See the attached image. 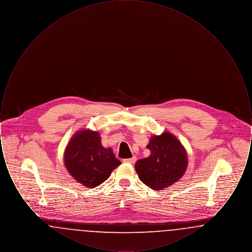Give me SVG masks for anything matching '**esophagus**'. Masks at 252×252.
Masks as SVG:
<instances>
[{
	"mask_svg": "<svg viewBox=\"0 0 252 252\" xmlns=\"http://www.w3.org/2000/svg\"><path fill=\"white\" fill-rule=\"evenodd\" d=\"M136 159H137V158L136 157H133V158H126V159H124V161L125 162H127V163H135L136 162Z\"/></svg>",
	"mask_w": 252,
	"mask_h": 252,
	"instance_id": "esophagus-1",
	"label": "esophagus"
}]
</instances>
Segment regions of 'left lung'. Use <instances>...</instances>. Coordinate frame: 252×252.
Instances as JSON below:
<instances>
[{
	"instance_id": "left-lung-1",
	"label": "left lung",
	"mask_w": 252,
	"mask_h": 252,
	"mask_svg": "<svg viewBox=\"0 0 252 252\" xmlns=\"http://www.w3.org/2000/svg\"><path fill=\"white\" fill-rule=\"evenodd\" d=\"M150 155L137 160L135 170L139 179L153 190L165 189L184 175L188 158L183 145L171 133L151 137L146 146Z\"/></svg>"
}]
</instances>
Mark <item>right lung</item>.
<instances>
[{"instance_id":"1","label":"right lung","mask_w":252,"mask_h":252,"mask_svg":"<svg viewBox=\"0 0 252 252\" xmlns=\"http://www.w3.org/2000/svg\"><path fill=\"white\" fill-rule=\"evenodd\" d=\"M64 163L77 182L94 188L108 180L121 161L111 148H105L97 131L82 129L70 140L64 153Z\"/></svg>"}]
</instances>
